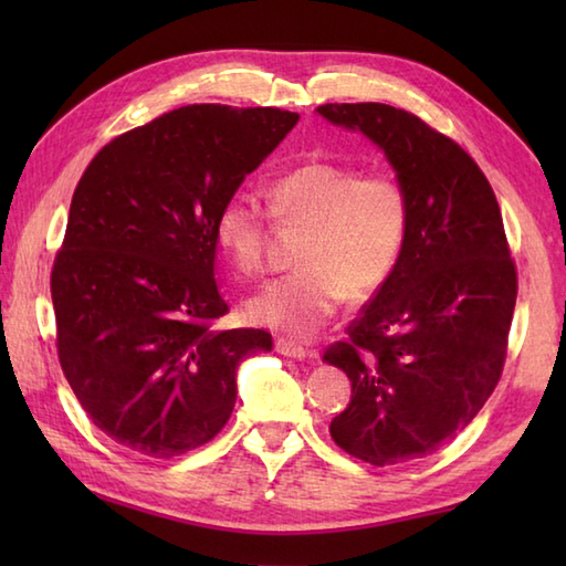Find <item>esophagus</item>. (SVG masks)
Here are the masks:
<instances>
[{"label":"esophagus","instance_id":"esophagus-1","mask_svg":"<svg viewBox=\"0 0 566 566\" xmlns=\"http://www.w3.org/2000/svg\"><path fill=\"white\" fill-rule=\"evenodd\" d=\"M274 350L284 355V357H294V359H304L308 355H314L311 350H306L304 345H298L296 340H290V338H276L274 340Z\"/></svg>","mask_w":566,"mask_h":566}]
</instances>
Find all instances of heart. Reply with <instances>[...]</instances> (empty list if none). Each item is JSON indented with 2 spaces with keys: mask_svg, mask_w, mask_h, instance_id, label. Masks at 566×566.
Here are the masks:
<instances>
[{
  "mask_svg": "<svg viewBox=\"0 0 566 566\" xmlns=\"http://www.w3.org/2000/svg\"><path fill=\"white\" fill-rule=\"evenodd\" d=\"M268 211L298 228L294 270L274 276L245 304L258 326L304 335L335 314L350 290L367 296L394 274L411 235L413 203L399 175L359 172L338 160H308L270 179ZM213 238L231 268L252 276L268 250V213L248 195L228 197Z\"/></svg>",
  "mask_w": 566,
  "mask_h": 566,
  "instance_id": "1",
  "label": "heart"
}]
</instances>
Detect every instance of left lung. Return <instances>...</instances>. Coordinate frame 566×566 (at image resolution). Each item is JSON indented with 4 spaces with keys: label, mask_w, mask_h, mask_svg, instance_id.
<instances>
[{
    "label": "left lung",
    "mask_w": 566,
    "mask_h": 566,
    "mask_svg": "<svg viewBox=\"0 0 566 566\" xmlns=\"http://www.w3.org/2000/svg\"><path fill=\"white\" fill-rule=\"evenodd\" d=\"M387 155L413 203L401 262L323 359L353 381L331 436L369 464L457 438L496 389L518 274L494 189L460 143L389 104H323Z\"/></svg>",
    "instance_id": "8db88e82"
}]
</instances>
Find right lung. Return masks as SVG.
I'll use <instances>...</instances> for the list:
<instances>
[{"label":"right lung","mask_w":566,"mask_h":566,"mask_svg":"<svg viewBox=\"0 0 566 566\" xmlns=\"http://www.w3.org/2000/svg\"><path fill=\"white\" fill-rule=\"evenodd\" d=\"M298 114L189 104L116 136L72 195L53 272L60 367L92 423L146 457L213 440L260 328L216 331L213 219Z\"/></svg>","instance_id":"right-lung-1"}]
</instances>
